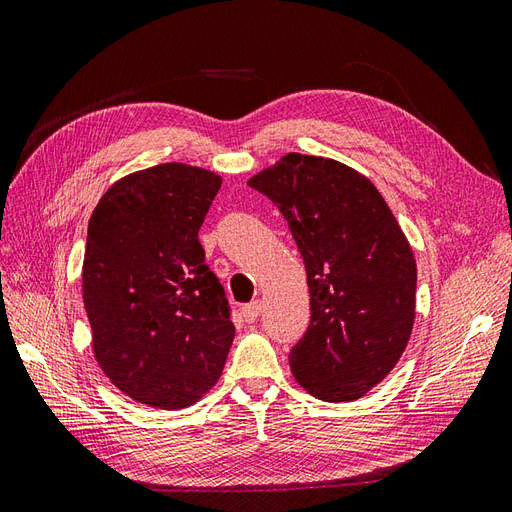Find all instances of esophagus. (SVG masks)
<instances>
[{
	"instance_id": "obj_1",
	"label": "esophagus",
	"mask_w": 512,
	"mask_h": 512,
	"mask_svg": "<svg viewBox=\"0 0 512 512\" xmlns=\"http://www.w3.org/2000/svg\"><path fill=\"white\" fill-rule=\"evenodd\" d=\"M260 312H262V303H260V301L247 303V305H243V309H241V314H243L245 322H254V320L260 316Z\"/></svg>"
}]
</instances>
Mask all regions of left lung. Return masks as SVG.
<instances>
[{
    "instance_id": "left-lung-1",
    "label": "left lung",
    "mask_w": 512,
    "mask_h": 512,
    "mask_svg": "<svg viewBox=\"0 0 512 512\" xmlns=\"http://www.w3.org/2000/svg\"><path fill=\"white\" fill-rule=\"evenodd\" d=\"M288 222L305 262L312 320L290 352L307 393L342 404L404 354L416 316V260L393 211L359 170L288 153L247 181Z\"/></svg>"
}]
</instances>
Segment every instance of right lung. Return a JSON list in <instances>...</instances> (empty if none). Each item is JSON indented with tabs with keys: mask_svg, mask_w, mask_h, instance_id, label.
<instances>
[{
	"mask_svg": "<svg viewBox=\"0 0 512 512\" xmlns=\"http://www.w3.org/2000/svg\"><path fill=\"white\" fill-rule=\"evenodd\" d=\"M222 177L168 162L121 177L91 213L83 303L106 378L138 404L192 406L220 380L235 324L198 230Z\"/></svg>",
	"mask_w": 512,
	"mask_h": 512,
	"instance_id": "1",
	"label": "right lung"
}]
</instances>
